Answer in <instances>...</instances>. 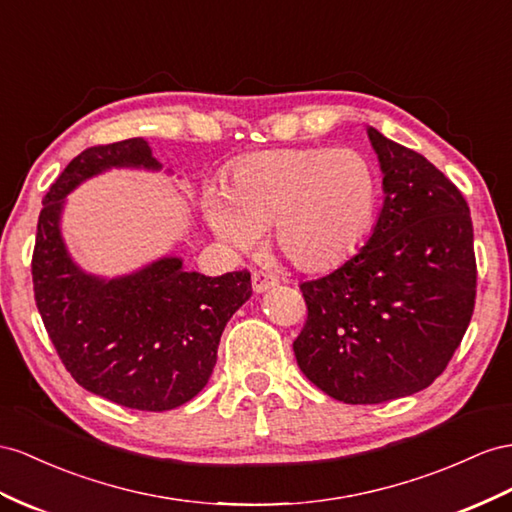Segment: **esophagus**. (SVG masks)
Returning a JSON list of instances; mask_svg holds the SVG:
<instances>
[{"label":"esophagus","instance_id":"34e87169","mask_svg":"<svg viewBox=\"0 0 512 512\" xmlns=\"http://www.w3.org/2000/svg\"><path fill=\"white\" fill-rule=\"evenodd\" d=\"M277 283H279L277 277H272V274L261 272V270H253V290L255 292H266Z\"/></svg>","mask_w":512,"mask_h":512}]
</instances>
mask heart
Listing matches in <instances>:
<instances>
[{
    "mask_svg": "<svg viewBox=\"0 0 512 512\" xmlns=\"http://www.w3.org/2000/svg\"><path fill=\"white\" fill-rule=\"evenodd\" d=\"M376 175L352 149H274L240 157L207 196L220 240L251 248L272 227V244L300 270H331L357 251L376 209Z\"/></svg>",
    "mask_w": 512,
    "mask_h": 512,
    "instance_id": "heart-1",
    "label": "heart"
}]
</instances>
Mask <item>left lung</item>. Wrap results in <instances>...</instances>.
I'll return each instance as SVG.
<instances>
[{"label":"left lung","instance_id":"8db88e82","mask_svg":"<svg viewBox=\"0 0 512 512\" xmlns=\"http://www.w3.org/2000/svg\"><path fill=\"white\" fill-rule=\"evenodd\" d=\"M385 203L346 264L300 283L298 368L346 404L426 389L448 368L476 305L474 225L463 192L424 155L368 129Z\"/></svg>","mask_w":512,"mask_h":512}]
</instances>
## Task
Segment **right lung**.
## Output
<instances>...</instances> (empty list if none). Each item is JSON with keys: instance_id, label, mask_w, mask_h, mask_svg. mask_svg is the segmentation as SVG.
<instances>
[{"instance_id": "right-lung-1", "label": "right lung", "mask_w": 512, "mask_h": 512, "mask_svg": "<svg viewBox=\"0 0 512 512\" xmlns=\"http://www.w3.org/2000/svg\"><path fill=\"white\" fill-rule=\"evenodd\" d=\"M110 166L160 168L140 138L97 144L73 157L38 216L34 300L77 385L127 409L168 411L207 385L222 331L253 294L251 272L212 279L186 272L177 257L114 281L77 270L58 229L62 199Z\"/></svg>"}]
</instances>
